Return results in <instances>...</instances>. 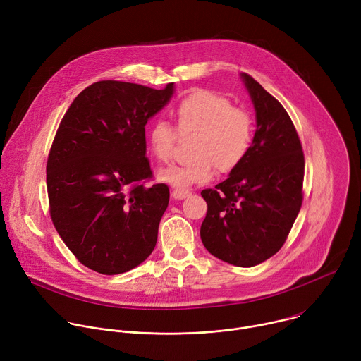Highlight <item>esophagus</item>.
I'll return each mask as SVG.
<instances>
[{"label": "esophagus", "instance_id": "esophagus-1", "mask_svg": "<svg viewBox=\"0 0 361 361\" xmlns=\"http://www.w3.org/2000/svg\"><path fill=\"white\" fill-rule=\"evenodd\" d=\"M190 194H191V192H190L188 190H180V188H176V190H173V192H171L174 200H183V199L188 197Z\"/></svg>", "mask_w": 361, "mask_h": 361}]
</instances>
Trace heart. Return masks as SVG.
Instances as JSON below:
<instances>
[{
  "label": "heart",
  "instance_id": "b5f03b06",
  "mask_svg": "<svg viewBox=\"0 0 361 361\" xmlns=\"http://www.w3.org/2000/svg\"><path fill=\"white\" fill-rule=\"evenodd\" d=\"M173 115L180 133H194L190 147L192 157L159 170V181L185 190L210 181L214 167L220 173L233 171L247 157L253 141L252 119L224 96L207 89L194 90L176 105ZM147 138L158 161L171 159L174 130L167 122H154Z\"/></svg>",
  "mask_w": 361,
  "mask_h": 361
}]
</instances>
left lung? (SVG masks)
Returning <instances> with one entry per match:
<instances>
[{
  "instance_id": "8db88e82",
  "label": "left lung",
  "mask_w": 361,
  "mask_h": 361,
  "mask_svg": "<svg viewBox=\"0 0 361 361\" xmlns=\"http://www.w3.org/2000/svg\"><path fill=\"white\" fill-rule=\"evenodd\" d=\"M256 114L247 157L228 177L202 191L207 214L204 247L227 264L250 268L285 243L302 204L304 152L295 126L275 97L240 73Z\"/></svg>"
}]
</instances>
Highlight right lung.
Here are the masks:
<instances>
[{
  "label": "right lung",
  "mask_w": 361,
  "mask_h": 361,
  "mask_svg": "<svg viewBox=\"0 0 361 361\" xmlns=\"http://www.w3.org/2000/svg\"><path fill=\"white\" fill-rule=\"evenodd\" d=\"M174 94L102 80L64 114L47 161L50 214L80 264L102 275L134 269L152 253L167 210L166 184L151 177L145 125Z\"/></svg>",
  "instance_id": "right-lung-1"
}]
</instances>
